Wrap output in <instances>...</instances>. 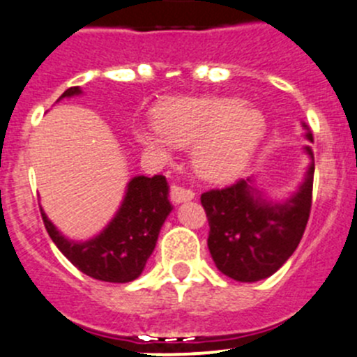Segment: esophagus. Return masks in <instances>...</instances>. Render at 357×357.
I'll return each instance as SVG.
<instances>
[{"instance_id": "esophagus-1", "label": "esophagus", "mask_w": 357, "mask_h": 357, "mask_svg": "<svg viewBox=\"0 0 357 357\" xmlns=\"http://www.w3.org/2000/svg\"><path fill=\"white\" fill-rule=\"evenodd\" d=\"M171 195H172V200H174L176 204H181V202H186V200H192L193 197H195V193H193L192 190L185 188V186L174 185L171 188Z\"/></svg>"}]
</instances>
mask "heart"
<instances>
[{
  "label": "heart",
  "mask_w": 357,
  "mask_h": 357,
  "mask_svg": "<svg viewBox=\"0 0 357 357\" xmlns=\"http://www.w3.org/2000/svg\"><path fill=\"white\" fill-rule=\"evenodd\" d=\"M265 129V116L241 98H181L164 102L155 127L137 129L136 137L164 158L174 146H193L195 171L209 181H228L244 171Z\"/></svg>",
  "instance_id": "b5f03b06"
}]
</instances>
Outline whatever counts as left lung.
I'll use <instances>...</instances> for the list:
<instances>
[{
  "instance_id": "left-lung-1",
  "label": "left lung",
  "mask_w": 357,
  "mask_h": 357,
  "mask_svg": "<svg viewBox=\"0 0 357 357\" xmlns=\"http://www.w3.org/2000/svg\"><path fill=\"white\" fill-rule=\"evenodd\" d=\"M307 139L312 141V134L307 132ZM305 150L312 164L298 192L284 204L261 199L251 179L200 195L209 221L207 248L221 274L241 282L261 281L298 248L312 206L314 155L309 146Z\"/></svg>"
}]
</instances>
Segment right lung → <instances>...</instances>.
Segmentation results:
<instances>
[{
    "label": "right lung",
    "instance_id": "add662e5",
    "mask_svg": "<svg viewBox=\"0 0 357 357\" xmlns=\"http://www.w3.org/2000/svg\"><path fill=\"white\" fill-rule=\"evenodd\" d=\"M71 86L62 98L79 94ZM165 176H136L127 186L126 199L108 227L85 242L66 238L41 209L45 228L59 251L85 275L105 282H130L137 279L153 252L165 218L172 211Z\"/></svg>",
    "mask_w": 357,
    "mask_h": 357
}]
</instances>
